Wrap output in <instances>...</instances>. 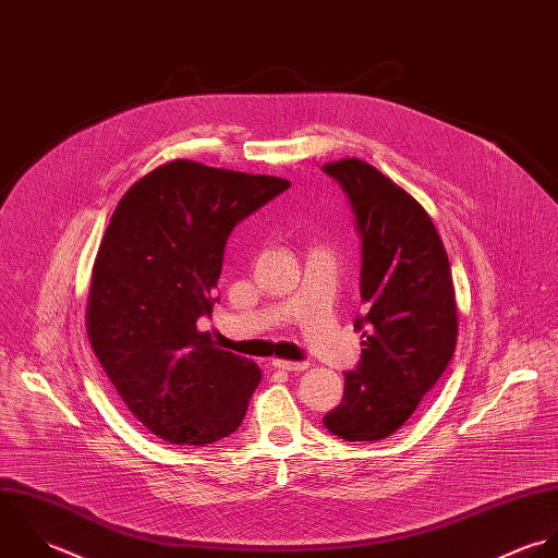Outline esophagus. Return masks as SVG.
<instances>
[{
    "instance_id": "1",
    "label": "esophagus",
    "mask_w": 558,
    "mask_h": 558,
    "mask_svg": "<svg viewBox=\"0 0 558 558\" xmlns=\"http://www.w3.org/2000/svg\"><path fill=\"white\" fill-rule=\"evenodd\" d=\"M272 366L279 371L303 372L310 368L307 362H288V360H272Z\"/></svg>"
}]
</instances>
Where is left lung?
<instances>
[{
    "label": "left lung",
    "instance_id": "left-lung-1",
    "mask_svg": "<svg viewBox=\"0 0 558 558\" xmlns=\"http://www.w3.org/2000/svg\"><path fill=\"white\" fill-rule=\"evenodd\" d=\"M347 190L362 233V362L325 426L347 441L393 435L448 368L457 299L444 242L428 211L360 158L325 165Z\"/></svg>",
    "mask_w": 558,
    "mask_h": 558
}]
</instances>
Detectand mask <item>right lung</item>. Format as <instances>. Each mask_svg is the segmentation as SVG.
Instances as JSON below:
<instances>
[{
  "instance_id": "obj_1",
  "label": "right lung",
  "mask_w": 558,
  "mask_h": 558,
  "mask_svg": "<svg viewBox=\"0 0 558 558\" xmlns=\"http://www.w3.org/2000/svg\"><path fill=\"white\" fill-rule=\"evenodd\" d=\"M288 180L171 160L119 201L86 303L90 347L156 437L205 446L231 435L262 380L255 362L214 347L209 316L231 229Z\"/></svg>"
}]
</instances>
